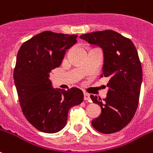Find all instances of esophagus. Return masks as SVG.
I'll list each match as a JSON object with an SVG mask.
<instances>
[{
    "label": "esophagus",
    "instance_id": "esophagus-1",
    "mask_svg": "<svg viewBox=\"0 0 153 153\" xmlns=\"http://www.w3.org/2000/svg\"><path fill=\"white\" fill-rule=\"evenodd\" d=\"M84 100L85 101H91V97H90L89 94L84 93Z\"/></svg>",
    "mask_w": 153,
    "mask_h": 153
}]
</instances>
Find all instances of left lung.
I'll list each match as a JSON object with an SVG mask.
<instances>
[{"instance_id": "8db88e82", "label": "left lung", "mask_w": 153, "mask_h": 153, "mask_svg": "<svg viewBox=\"0 0 153 153\" xmlns=\"http://www.w3.org/2000/svg\"><path fill=\"white\" fill-rule=\"evenodd\" d=\"M80 38L103 52L102 74L109 79L107 97L91 95L101 108V114L91 121L95 130L111 134L120 131L132 120L138 107L142 67L133 42L113 30L85 33Z\"/></svg>"}]
</instances>
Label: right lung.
Here are the masks:
<instances>
[{
  "mask_svg": "<svg viewBox=\"0 0 153 153\" xmlns=\"http://www.w3.org/2000/svg\"><path fill=\"white\" fill-rule=\"evenodd\" d=\"M77 37L44 31L23 43L17 53L13 78L22 112L35 128L45 133L61 131L69 110L83 100L80 89L53 88L50 79L51 71L60 66Z\"/></svg>",
  "mask_w": 153,
  "mask_h": 153,
  "instance_id": "add662e5",
  "label": "right lung"
}]
</instances>
